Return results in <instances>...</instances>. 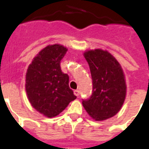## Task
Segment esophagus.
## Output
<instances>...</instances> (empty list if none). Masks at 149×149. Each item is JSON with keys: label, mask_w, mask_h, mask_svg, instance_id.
I'll list each match as a JSON object with an SVG mask.
<instances>
[{"label": "esophagus", "mask_w": 149, "mask_h": 149, "mask_svg": "<svg viewBox=\"0 0 149 149\" xmlns=\"http://www.w3.org/2000/svg\"><path fill=\"white\" fill-rule=\"evenodd\" d=\"M74 94L77 96V97H79V95H80V92H79V90H75Z\"/></svg>", "instance_id": "34e87169"}]
</instances>
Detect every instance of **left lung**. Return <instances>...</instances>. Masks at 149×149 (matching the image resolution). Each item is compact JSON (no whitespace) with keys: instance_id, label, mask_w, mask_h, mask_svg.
I'll return each instance as SVG.
<instances>
[{"instance_id":"8db88e82","label":"left lung","mask_w":149,"mask_h":149,"mask_svg":"<svg viewBox=\"0 0 149 149\" xmlns=\"http://www.w3.org/2000/svg\"><path fill=\"white\" fill-rule=\"evenodd\" d=\"M93 80L92 95L82 99L85 110L96 120L115 116L121 109L126 95L125 76L118 61L101 49L84 52Z\"/></svg>"}]
</instances>
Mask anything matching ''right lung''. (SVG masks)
Listing matches in <instances>:
<instances>
[{
    "instance_id": "obj_1",
    "label": "right lung",
    "mask_w": 149,
    "mask_h": 149,
    "mask_svg": "<svg viewBox=\"0 0 149 149\" xmlns=\"http://www.w3.org/2000/svg\"><path fill=\"white\" fill-rule=\"evenodd\" d=\"M67 49L60 45L45 47L33 59L26 73L29 102L47 117L59 115L77 97L69 88V77L63 73L61 61Z\"/></svg>"
}]
</instances>
